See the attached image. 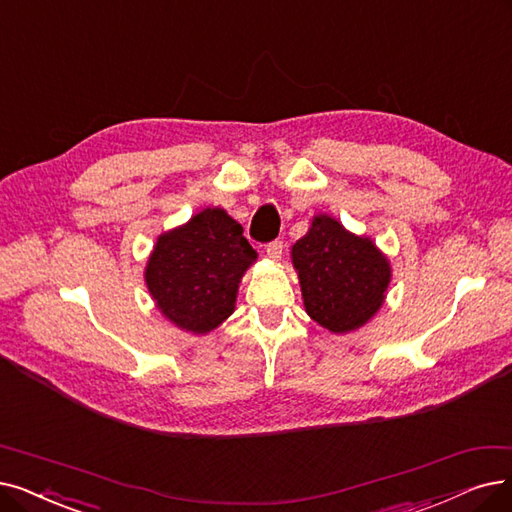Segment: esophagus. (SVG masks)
<instances>
[{
    "instance_id": "esophagus-1",
    "label": "esophagus",
    "mask_w": 512,
    "mask_h": 512,
    "mask_svg": "<svg viewBox=\"0 0 512 512\" xmlns=\"http://www.w3.org/2000/svg\"><path fill=\"white\" fill-rule=\"evenodd\" d=\"M281 254H283V243L281 241H271L267 245V256L273 260V262H279L281 260Z\"/></svg>"
}]
</instances>
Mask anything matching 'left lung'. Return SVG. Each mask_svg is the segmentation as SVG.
<instances>
[{"mask_svg":"<svg viewBox=\"0 0 512 512\" xmlns=\"http://www.w3.org/2000/svg\"><path fill=\"white\" fill-rule=\"evenodd\" d=\"M304 311L332 334H349L370 321L386 300L391 260L365 235L330 214H315L292 245Z\"/></svg>","mask_w":512,"mask_h":512,"instance_id":"1","label":"left lung"}]
</instances>
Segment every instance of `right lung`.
I'll return each mask as SVG.
<instances>
[{"instance_id":"obj_1","label":"right lung","mask_w":512,"mask_h":512,"mask_svg":"<svg viewBox=\"0 0 512 512\" xmlns=\"http://www.w3.org/2000/svg\"><path fill=\"white\" fill-rule=\"evenodd\" d=\"M256 258L241 224L227 210L206 208L157 237L145 283L163 317L206 336L233 315L239 283Z\"/></svg>"}]
</instances>
